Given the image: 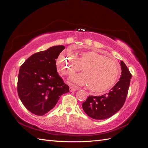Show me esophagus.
<instances>
[{
    "mask_svg": "<svg viewBox=\"0 0 148 148\" xmlns=\"http://www.w3.org/2000/svg\"><path fill=\"white\" fill-rule=\"evenodd\" d=\"M70 92H73V91H75L76 90H77V88H73V87H70Z\"/></svg>",
    "mask_w": 148,
    "mask_h": 148,
    "instance_id": "34e87169",
    "label": "esophagus"
}]
</instances>
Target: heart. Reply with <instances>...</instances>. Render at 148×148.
Listing matches in <instances>:
<instances>
[{
  "label": "heart",
  "instance_id": "heart-1",
  "mask_svg": "<svg viewBox=\"0 0 148 148\" xmlns=\"http://www.w3.org/2000/svg\"><path fill=\"white\" fill-rule=\"evenodd\" d=\"M57 67L64 75L70 76L83 68L84 73L74 75L70 83L88 86L92 92H102L110 88L120 74L117 62L96 51H84L77 55L62 53L57 59Z\"/></svg>",
  "mask_w": 148,
  "mask_h": 148
}]
</instances>
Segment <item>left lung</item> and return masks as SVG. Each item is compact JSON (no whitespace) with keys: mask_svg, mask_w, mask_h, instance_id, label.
<instances>
[{"mask_svg":"<svg viewBox=\"0 0 148 148\" xmlns=\"http://www.w3.org/2000/svg\"><path fill=\"white\" fill-rule=\"evenodd\" d=\"M120 64L122 75L109 92L102 96H89L82 104L84 112L91 118L96 120L108 119L117 113L123 106L132 74L123 61H120Z\"/></svg>","mask_w":148,"mask_h":148,"instance_id":"1","label":"left lung"}]
</instances>
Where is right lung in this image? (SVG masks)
Segmentation results:
<instances>
[{
  "instance_id": "obj_1",
  "label": "right lung",
  "mask_w": 148,
  "mask_h": 148,
  "mask_svg": "<svg viewBox=\"0 0 148 148\" xmlns=\"http://www.w3.org/2000/svg\"><path fill=\"white\" fill-rule=\"evenodd\" d=\"M64 49L62 45L56 46L35 53L20 66L18 94L31 113L44 115L55 107L62 95L69 92L56 67V60Z\"/></svg>"
}]
</instances>
